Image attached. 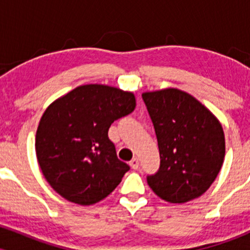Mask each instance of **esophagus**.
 I'll return each mask as SVG.
<instances>
[{
    "label": "esophagus",
    "instance_id": "34e87169",
    "mask_svg": "<svg viewBox=\"0 0 250 250\" xmlns=\"http://www.w3.org/2000/svg\"><path fill=\"white\" fill-rule=\"evenodd\" d=\"M129 165H130V167L133 169H137L139 168V160H137L136 157H134V159L129 162Z\"/></svg>",
    "mask_w": 250,
    "mask_h": 250
}]
</instances>
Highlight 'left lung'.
Returning <instances> with one entry per match:
<instances>
[{
    "label": "left lung",
    "mask_w": 250,
    "mask_h": 250,
    "mask_svg": "<svg viewBox=\"0 0 250 250\" xmlns=\"http://www.w3.org/2000/svg\"><path fill=\"white\" fill-rule=\"evenodd\" d=\"M154 125L160 168L148 175L149 187L162 200L185 203L208 190L226 153L219 120L186 91L167 88L143 93Z\"/></svg>",
    "instance_id": "8db88e82"
}]
</instances>
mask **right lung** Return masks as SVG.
Returning <instances> with one entry per match:
<instances>
[{"mask_svg":"<svg viewBox=\"0 0 250 250\" xmlns=\"http://www.w3.org/2000/svg\"><path fill=\"white\" fill-rule=\"evenodd\" d=\"M133 93L103 84L80 85L45 109L35 149L43 176L70 202L107 197L129 170L109 140L111 123L135 109Z\"/></svg>","mask_w":250,"mask_h":250,"instance_id":"obj_1","label":"right lung"}]
</instances>
